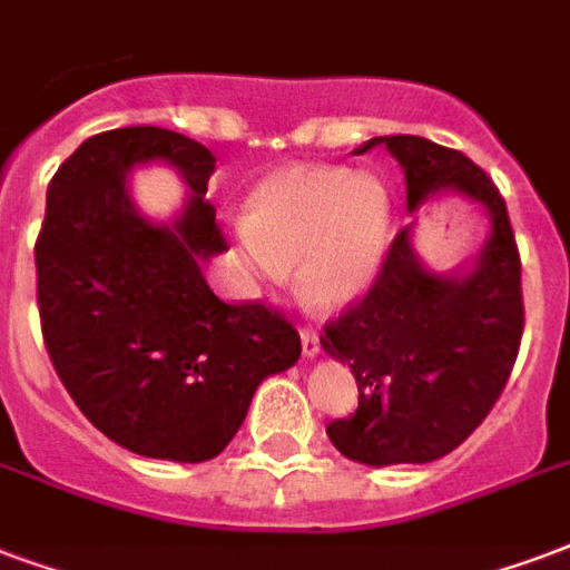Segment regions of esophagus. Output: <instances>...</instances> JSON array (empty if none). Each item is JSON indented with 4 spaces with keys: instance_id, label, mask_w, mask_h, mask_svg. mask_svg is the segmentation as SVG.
<instances>
[{
    "instance_id": "esophagus-1",
    "label": "esophagus",
    "mask_w": 570,
    "mask_h": 570,
    "mask_svg": "<svg viewBox=\"0 0 570 570\" xmlns=\"http://www.w3.org/2000/svg\"><path fill=\"white\" fill-rule=\"evenodd\" d=\"M301 342H303V357H306V361H312V357H318V351H321L318 333L306 327V331H301Z\"/></svg>"
}]
</instances>
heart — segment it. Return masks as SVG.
I'll list each match as a JSON object with an SVG mask.
<instances>
[{"label":"heart","instance_id":"heart-1","mask_svg":"<svg viewBox=\"0 0 570 570\" xmlns=\"http://www.w3.org/2000/svg\"><path fill=\"white\" fill-rule=\"evenodd\" d=\"M391 225V191L375 174L291 165L252 188L239 243L261 282L282 285L297 267L303 303L340 312L372 288Z\"/></svg>","mask_w":570,"mask_h":570}]
</instances>
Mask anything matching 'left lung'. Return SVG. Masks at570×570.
<instances>
[{"label":"left lung","mask_w":570,"mask_h":570,"mask_svg":"<svg viewBox=\"0 0 570 570\" xmlns=\"http://www.w3.org/2000/svg\"><path fill=\"white\" fill-rule=\"evenodd\" d=\"M405 174L409 213L460 195L490 216L474 261L435 273L414 249V225L393 239L379 279L331 321L321 348L348 363L357 412L331 421L333 448L363 465L432 463L472 435L504 391L523 336L520 252L499 188L472 158L417 135L372 138Z\"/></svg>","instance_id":"left-lung-1"}]
</instances>
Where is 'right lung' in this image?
<instances>
[{
	"instance_id": "add662e5",
	"label": "right lung",
	"mask_w": 570,
	"mask_h": 570,
	"mask_svg": "<svg viewBox=\"0 0 570 570\" xmlns=\"http://www.w3.org/2000/svg\"><path fill=\"white\" fill-rule=\"evenodd\" d=\"M161 160L187 183L170 223L147 220L127 174ZM216 158L156 126L101 131L59 165L36 243L41 333L89 423L140 456L204 463L246 421L301 336L264 303H225L200 267L225 252L207 183Z\"/></svg>"
}]
</instances>
